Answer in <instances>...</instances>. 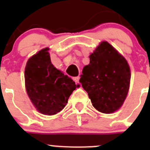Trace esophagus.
Instances as JSON below:
<instances>
[{
  "label": "esophagus",
  "mask_w": 150,
  "mask_h": 150,
  "mask_svg": "<svg viewBox=\"0 0 150 150\" xmlns=\"http://www.w3.org/2000/svg\"><path fill=\"white\" fill-rule=\"evenodd\" d=\"M79 76H76V77H74V80L75 81V83H79Z\"/></svg>",
  "instance_id": "34e87169"
}]
</instances>
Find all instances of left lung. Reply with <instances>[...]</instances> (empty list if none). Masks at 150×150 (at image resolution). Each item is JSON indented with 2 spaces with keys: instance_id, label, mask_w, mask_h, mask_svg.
<instances>
[{
  "instance_id": "8db88e82",
  "label": "left lung",
  "mask_w": 150,
  "mask_h": 150,
  "mask_svg": "<svg viewBox=\"0 0 150 150\" xmlns=\"http://www.w3.org/2000/svg\"><path fill=\"white\" fill-rule=\"evenodd\" d=\"M79 82L92 106L106 114L116 112L124 104L131 80V69L122 55L107 41H101L89 55Z\"/></svg>"
}]
</instances>
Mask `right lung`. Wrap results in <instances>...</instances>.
Listing matches in <instances>:
<instances>
[{"instance_id": "right-lung-1", "label": "right lung", "mask_w": 150, "mask_h": 150, "mask_svg": "<svg viewBox=\"0 0 150 150\" xmlns=\"http://www.w3.org/2000/svg\"><path fill=\"white\" fill-rule=\"evenodd\" d=\"M49 50L48 47L40 50L28 60L25 84L36 110L43 115L52 116L64 108L77 85L52 64Z\"/></svg>"}]
</instances>
